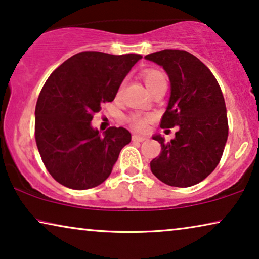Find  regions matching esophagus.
I'll return each instance as SVG.
<instances>
[{"mask_svg":"<svg viewBox=\"0 0 259 259\" xmlns=\"http://www.w3.org/2000/svg\"><path fill=\"white\" fill-rule=\"evenodd\" d=\"M132 140L133 141H139V143H141V141L146 140V138L143 137V136H137V134H134V136L132 137Z\"/></svg>","mask_w":259,"mask_h":259,"instance_id":"esophagus-1","label":"esophagus"}]
</instances>
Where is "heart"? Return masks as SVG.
Listing matches in <instances>:
<instances>
[{
    "label": "heart",
    "instance_id": "obj_1",
    "mask_svg": "<svg viewBox=\"0 0 259 259\" xmlns=\"http://www.w3.org/2000/svg\"><path fill=\"white\" fill-rule=\"evenodd\" d=\"M143 79L146 83L147 88L150 91L153 90V88L157 86L158 83H160L161 81L166 80V77L161 72H159L157 69H147L143 73ZM151 116L148 115H132L130 118V122L134 130L137 131H145L148 125V122L151 121Z\"/></svg>",
    "mask_w": 259,
    "mask_h": 259
}]
</instances>
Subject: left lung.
Returning <instances> with one entry per match:
<instances>
[{
    "label": "left lung",
    "instance_id": "1",
    "mask_svg": "<svg viewBox=\"0 0 259 259\" xmlns=\"http://www.w3.org/2000/svg\"><path fill=\"white\" fill-rule=\"evenodd\" d=\"M161 66L171 82V97L161 128L178 126L176 138L165 143L153 137L161 152L151 171L169 186L189 187L204 180L221 161L229 136L224 97L211 70L186 51L164 49L145 56Z\"/></svg>",
    "mask_w": 259,
    "mask_h": 259
}]
</instances>
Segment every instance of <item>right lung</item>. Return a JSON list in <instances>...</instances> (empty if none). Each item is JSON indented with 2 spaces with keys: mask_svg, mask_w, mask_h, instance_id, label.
I'll list each match as a JSON object with an SVG mask.
<instances>
[{
  "mask_svg": "<svg viewBox=\"0 0 259 259\" xmlns=\"http://www.w3.org/2000/svg\"><path fill=\"white\" fill-rule=\"evenodd\" d=\"M143 56L81 52L51 74L35 107V140L51 176L73 190L100 185L130 144L123 127L100 136L91 125L104 102L114 100L122 80Z\"/></svg>",
  "mask_w": 259,
  "mask_h": 259,
  "instance_id": "right-lung-1",
  "label": "right lung"
}]
</instances>
